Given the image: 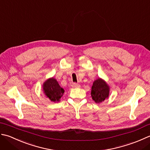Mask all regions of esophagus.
I'll use <instances>...</instances> for the list:
<instances>
[{"label":"esophagus","mask_w":150,"mask_h":150,"mask_svg":"<svg viewBox=\"0 0 150 150\" xmlns=\"http://www.w3.org/2000/svg\"><path fill=\"white\" fill-rule=\"evenodd\" d=\"M72 87H74V88L79 87V83H73L72 84Z\"/></svg>","instance_id":"34e87169"}]
</instances>
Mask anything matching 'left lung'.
<instances>
[{
  "label": "left lung",
  "instance_id": "obj_1",
  "mask_svg": "<svg viewBox=\"0 0 150 150\" xmlns=\"http://www.w3.org/2000/svg\"><path fill=\"white\" fill-rule=\"evenodd\" d=\"M91 89V96L96 103L102 102L109 96V86L102 79L94 81Z\"/></svg>",
  "mask_w": 150,
  "mask_h": 150
}]
</instances>
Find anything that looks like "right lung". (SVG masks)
I'll list each match as a JSON object with an SVG mask.
<instances>
[{
	"label": "right lung",
	"instance_id": "1",
	"mask_svg": "<svg viewBox=\"0 0 150 150\" xmlns=\"http://www.w3.org/2000/svg\"><path fill=\"white\" fill-rule=\"evenodd\" d=\"M43 90L45 95L52 102H58L64 93L63 88L59 86L56 79L50 78L45 82Z\"/></svg>",
	"mask_w": 150,
	"mask_h": 150
}]
</instances>
